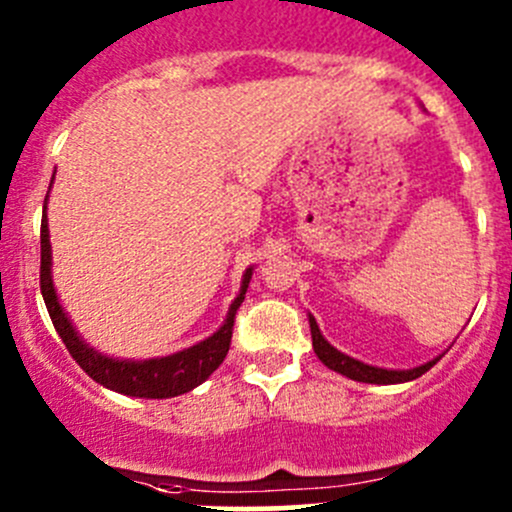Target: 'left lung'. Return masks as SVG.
Masks as SVG:
<instances>
[{
  "label": "left lung",
  "mask_w": 512,
  "mask_h": 512,
  "mask_svg": "<svg viewBox=\"0 0 512 512\" xmlns=\"http://www.w3.org/2000/svg\"><path fill=\"white\" fill-rule=\"evenodd\" d=\"M309 329H312V347L314 354L319 356V361H322L327 369L337 371V374L342 376H349V379L354 381H364V384H404V381H414L421 374H426V371L441 359V356H436L433 361H426V364L416 366V369H379V366H369L364 364V361L354 359V356H347L339 352V349H334L332 344L322 337L312 314H309Z\"/></svg>",
  "instance_id": "obj_1"
}]
</instances>
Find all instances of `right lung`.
<instances>
[{
  "label": "right lung",
  "instance_id": "1",
  "mask_svg": "<svg viewBox=\"0 0 512 512\" xmlns=\"http://www.w3.org/2000/svg\"><path fill=\"white\" fill-rule=\"evenodd\" d=\"M51 188V185H49ZM49 198V195H46ZM252 267H247L242 275L240 294L235 302L227 309V319L223 327L213 334V337L203 339L195 347L183 349L170 356H160V359L146 361H128V359H113V356H103L94 347L79 337V332L71 324L69 314L59 304L56 297L54 282H51V242H49V225H46V200H44V218H41V297H44L49 317L54 322V329L59 332L61 342L66 344L69 354L74 356L76 364L96 381V384L106 386V389L118 391L126 396H138V399H170V396L188 394L190 389L203 384L215 369L225 361L227 349H230L232 327H235V314L240 309L242 299H245L247 285H250Z\"/></svg>",
  "mask_w": 512,
  "mask_h": 512
}]
</instances>
